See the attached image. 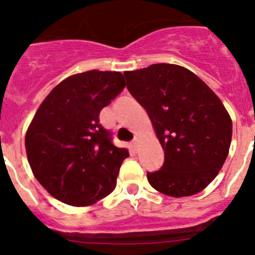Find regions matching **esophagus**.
<instances>
[{
  "mask_svg": "<svg viewBox=\"0 0 255 255\" xmlns=\"http://www.w3.org/2000/svg\"><path fill=\"white\" fill-rule=\"evenodd\" d=\"M130 145H131L132 150H138V139H134V140L131 141V144H130Z\"/></svg>",
  "mask_w": 255,
  "mask_h": 255,
  "instance_id": "34e87169",
  "label": "esophagus"
}]
</instances>
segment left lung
Segmentation results:
<instances>
[{
    "mask_svg": "<svg viewBox=\"0 0 255 255\" xmlns=\"http://www.w3.org/2000/svg\"><path fill=\"white\" fill-rule=\"evenodd\" d=\"M124 75L164 150L161 170L147 173L152 188L173 198L206 189L224 166L231 144L233 121L224 103L202 79L179 65L154 64Z\"/></svg>",
    "mask_w": 255,
    "mask_h": 255,
    "instance_id": "1",
    "label": "left lung"
}]
</instances>
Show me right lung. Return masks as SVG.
<instances>
[{"instance_id":"right-lung-1","label":"right lung","mask_w":255,"mask_h":255,"mask_svg":"<svg viewBox=\"0 0 255 255\" xmlns=\"http://www.w3.org/2000/svg\"><path fill=\"white\" fill-rule=\"evenodd\" d=\"M126 83L119 71L91 70L64 79L40 103L25 134L33 175L57 200L93 206L116 188L129 150L111 143L100 112Z\"/></svg>"}]
</instances>
